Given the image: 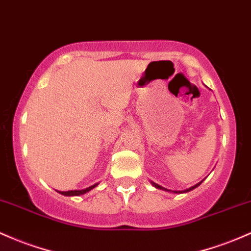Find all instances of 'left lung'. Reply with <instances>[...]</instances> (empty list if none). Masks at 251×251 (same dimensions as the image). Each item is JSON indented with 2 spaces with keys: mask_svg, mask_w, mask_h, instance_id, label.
Returning a JSON list of instances; mask_svg holds the SVG:
<instances>
[{
  "mask_svg": "<svg viewBox=\"0 0 251 251\" xmlns=\"http://www.w3.org/2000/svg\"><path fill=\"white\" fill-rule=\"evenodd\" d=\"M201 182H202V181H201ZM201 182L197 183V184H195V186L191 187V188L186 189V191H174V193H187V192H189V191H193V189H194V188H197L198 186H200V184H201ZM151 183H152V186H153V187H156V188H158V189H163V191H168V192H169V189L164 188V187L159 186V184H157V183H155V182H152V181H151Z\"/></svg>",
  "mask_w": 251,
  "mask_h": 251,
  "instance_id": "1",
  "label": "left lung"
}]
</instances>
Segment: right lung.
I'll use <instances>...</instances> for the list:
<instances>
[{"mask_svg": "<svg viewBox=\"0 0 251 251\" xmlns=\"http://www.w3.org/2000/svg\"><path fill=\"white\" fill-rule=\"evenodd\" d=\"M98 184L99 183H95V184H93V186L88 187V188L81 189V191H68V192H58V193H60V194H63V195H67V197H77V195H82V194H84V193H88L89 191H92V189L95 188Z\"/></svg>", "mask_w": 251, "mask_h": 251, "instance_id": "add662e5", "label": "right lung"}]
</instances>
